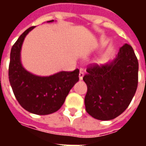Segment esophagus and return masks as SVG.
Wrapping results in <instances>:
<instances>
[{
    "label": "esophagus",
    "instance_id": "1",
    "mask_svg": "<svg viewBox=\"0 0 146 146\" xmlns=\"http://www.w3.org/2000/svg\"><path fill=\"white\" fill-rule=\"evenodd\" d=\"M84 72H82V71H80L79 73V79L80 80H82L83 77H84Z\"/></svg>",
    "mask_w": 146,
    "mask_h": 146
}]
</instances>
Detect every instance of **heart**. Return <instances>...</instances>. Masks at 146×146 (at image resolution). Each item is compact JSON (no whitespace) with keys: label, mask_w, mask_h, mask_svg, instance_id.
<instances>
[{"label":"heart","mask_w":146,"mask_h":146,"mask_svg":"<svg viewBox=\"0 0 146 146\" xmlns=\"http://www.w3.org/2000/svg\"><path fill=\"white\" fill-rule=\"evenodd\" d=\"M99 62H100V61H99Z\"/></svg>","instance_id":"1"}]
</instances>
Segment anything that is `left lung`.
I'll return each mask as SVG.
<instances>
[{"label":"left lung","instance_id":"1","mask_svg":"<svg viewBox=\"0 0 146 146\" xmlns=\"http://www.w3.org/2000/svg\"><path fill=\"white\" fill-rule=\"evenodd\" d=\"M138 62L131 45L119 48L110 63L90 65L83 77L88 86L84 98L87 113L100 120H110L123 113L135 95Z\"/></svg>","mask_w":146,"mask_h":146}]
</instances>
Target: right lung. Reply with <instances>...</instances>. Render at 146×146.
<instances>
[{
	"mask_svg": "<svg viewBox=\"0 0 146 146\" xmlns=\"http://www.w3.org/2000/svg\"><path fill=\"white\" fill-rule=\"evenodd\" d=\"M33 28L27 29L12 46L8 77L13 93L22 107L31 113L48 115L62 107L71 88L79 80V70L62 71L49 76H36L25 70L21 63V48L26 36Z\"/></svg>",
	"mask_w": 146,
	"mask_h": 146,
	"instance_id": "add662e5",
	"label": "right lung"
}]
</instances>
